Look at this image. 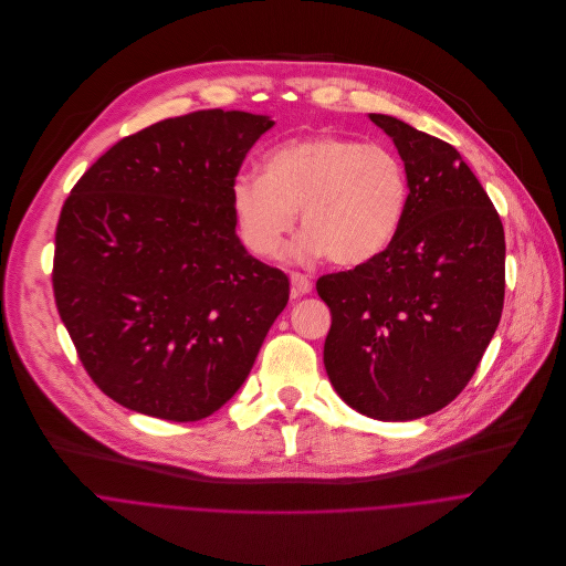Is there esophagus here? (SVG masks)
<instances>
[{"label":"esophagus","instance_id":"obj_1","mask_svg":"<svg viewBox=\"0 0 566 566\" xmlns=\"http://www.w3.org/2000/svg\"><path fill=\"white\" fill-rule=\"evenodd\" d=\"M290 283H292V296H294V298L305 296V294L312 292V283H310V279L303 276V274H292V276H290Z\"/></svg>","mask_w":566,"mask_h":566}]
</instances>
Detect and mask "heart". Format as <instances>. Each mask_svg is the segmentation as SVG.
<instances>
[{"label": "heart", "mask_w": 566, "mask_h": 566, "mask_svg": "<svg viewBox=\"0 0 566 566\" xmlns=\"http://www.w3.org/2000/svg\"><path fill=\"white\" fill-rule=\"evenodd\" d=\"M408 205V171L392 149L334 134L290 138L265 154L263 176L241 174L232 182L239 234L261 259L281 252L298 211L294 261L373 263L397 241Z\"/></svg>", "instance_id": "b5f03b06"}]
</instances>
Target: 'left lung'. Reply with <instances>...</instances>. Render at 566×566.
Returning a JSON list of instances; mask_svg holds the SVG:
<instances>
[{"instance_id":"obj_1","label":"left lung","mask_w":566,"mask_h":566,"mask_svg":"<svg viewBox=\"0 0 566 566\" xmlns=\"http://www.w3.org/2000/svg\"><path fill=\"white\" fill-rule=\"evenodd\" d=\"M410 180L403 228L386 254L321 276L332 312L323 364L342 397L379 421H410L471 381L504 305V228L460 151L384 113L368 116Z\"/></svg>"}]
</instances>
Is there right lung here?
Masks as SVG:
<instances>
[{
    "label": "right lung",
    "instance_id": "1",
    "mask_svg": "<svg viewBox=\"0 0 566 566\" xmlns=\"http://www.w3.org/2000/svg\"><path fill=\"white\" fill-rule=\"evenodd\" d=\"M274 127L196 111L113 145L77 180L57 232L53 292L80 361L120 406L198 421L245 384L290 298L248 254L232 182Z\"/></svg>",
    "mask_w": 566,
    "mask_h": 566
}]
</instances>
